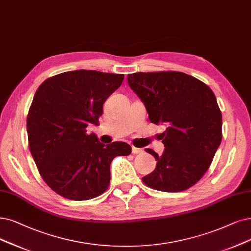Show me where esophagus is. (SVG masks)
Listing matches in <instances>:
<instances>
[{"mask_svg": "<svg viewBox=\"0 0 251 251\" xmlns=\"http://www.w3.org/2000/svg\"><path fill=\"white\" fill-rule=\"evenodd\" d=\"M142 151H143V150H142L141 148H138V147H135V146H133V147H132V152H133L134 154L141 153Z\"/></svg>", "mask_w": 251, "mask_h": 251, "instance_id": "obj_1", "label": "esophagus"}]
</instances>
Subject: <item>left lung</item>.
Returning <instances> with one entry per match:
<instances>
[{
	"label": "left lung",
	"mask_w": 251,
	"mask_h": 251,
	"mask_svg": "<svg viewBox=\"0 0 251 251\" xmlns=\"http://www.w3.org/2000/svg\"><path fill=\"white\" fill-rule=\"evenodd\" d=\"M127 83L141 99L150 123L165 124L162 155L145 151L157 160L154 171L142 178L159 192L177 193L195 185L210 165L223 138V117L207 84L182 72L133 73Z\"/></svg>",
	"instance_id": "obj_1"
}]
</instances>
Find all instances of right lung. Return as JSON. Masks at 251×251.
<instances>
[{
  "label": "right lung",
  "instance_id": "1",
  "mask_svg": "<svg viewBox=\"0 0 251 251\" xmlns=\"http://www.w3.org/2000/svg\"><path fill=\"white\" fill-rule=\"evenodd\" d=\"M124 78L78 70L47 78L38 87L26 119L28 147L40 175L57 195L73 201L101 196L113 158L131 154L126 142L105 145L86 133L89 124H99L103 104Z\"/></svg>",
  "mask_w": 251,
  "mask_h": 251
}]
</instances>
